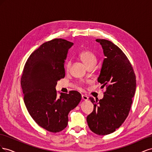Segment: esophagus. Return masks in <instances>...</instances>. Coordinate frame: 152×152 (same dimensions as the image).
Segmentation results:
<instances>
[{"label": "esophagus", "mask_w": 152, "mask_h": 152, "mask_svg": "<svg viewBox=\"0 0 152 152\" xmlns=\"http://www.w3.org/2000/svg\"><path fill=\"white\" fill-rule=\"evenodd\" d=\"M82 99H83L84 101H87V100H88V97H87V96L86 95L82 94Z\"/></svg>", "instance_id": "34e87169"}]
</instances>
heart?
<instances>
[{"label":"heart","mask_w":152,"mask_h":152,"mask_svg":"<svg viewBox=\"0 0 152 152\" xmlns=\"http://www.w3.org/2000/svg\"><path fill=\"white\" fill-rule=\"evenodd\" d=\"M80 58L87 67L92 65H96V62H97V57H96V54L90 50H84L82 51L80 54ZM71 65V61H68L65 65V70H70Z\"/></svg>","instance_id":"1"}]
</instances>
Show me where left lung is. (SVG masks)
<instances>
[{"label":"left lung","mask_w":152,"mask_h":152,"mask_svg":"<svg viewBox=\"0 0 152 152\" xmlns=\"http://www.w3.org/2000/svg\"><path fill=\"white\" fill-rule=\"evenodd\" d=\"M105 56L98 82L106 87L103 99L89 98L94 104L87 117L90 129L98 135H107L120 127L128 116L136 80L134 70L126 54L117 45L105 39H96Z\"/></svg>","instance_id":"left-lung-1"}]
</instances>
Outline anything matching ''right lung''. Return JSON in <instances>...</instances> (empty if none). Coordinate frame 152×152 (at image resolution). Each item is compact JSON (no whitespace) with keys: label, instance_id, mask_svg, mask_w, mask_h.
Wrapping results in <instances>:
<instances>
[{"label":"right lung","instance_id":"1","mask_svg":"<svg viewBox=\"0 0 152 152\" xmlns=\"http://www.w3.org/2000/svg\"><path fill=\"white\" fill-rule=\"evenodd\" d=\"M73 42L55 39L42 44L31 54L24 66L21 85L28 113L39 126L58 132L68 124V115L80 103L76 91L57 96L56 86L65 76V61Z\"/></svg>","mask_w":152,"mask_h":152}]
</instances>
